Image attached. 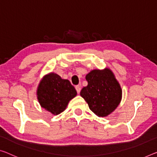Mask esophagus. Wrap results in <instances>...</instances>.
<instances>
[{
	"label": "esophagus",
	"instance_id": "1",
	"mask_svg": "<svg viewBox=\"0 0 157 157\" xmlns=\"http://www.w3.org/2000/svg\"><path fill=\"white\" fill-rule=\"evenodd\" d=\"M75 88H76V91H77V93L78 94H79V93H80V91H81V86H75Z\"/></svg>",
	"mask_w": 157,
	"mask_h": 157
}]
</instances>
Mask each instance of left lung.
I'll return each instance as SVG.
<instances>
[{
  "mask_svg": "<svg viewBox=\"0 0 157 157\" xmlns=\"http://www.w3.org/2000/svg\"><path fill=\"white\" fill-rule=\"evenodd\" d=\"M88 86L83 87L81 96L90 109L98 117H107L119 105L122 90L114 74L109 69H95L86 76Z\"/></svg>",
  "mask_w": 157,
  "mask_h": 157,
  "instance_id": "obj_1",
  "label": "left lung"
}]
</instances>
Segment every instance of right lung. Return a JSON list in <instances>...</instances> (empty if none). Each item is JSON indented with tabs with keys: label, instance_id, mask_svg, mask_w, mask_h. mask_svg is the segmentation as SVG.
I'll list each match as a JSON object with an SVG mask.
<instances>
[{
	"label": "right lung",
	"instance_id": "right-lung-1",
	"mask_svg": "<svg viewBox=\"0 0 157 157\" xmlns=\"http://www.w3.org/2000/svg\"><path fill=\"white\" fill-rule=\"evenodd\" d=\"M76 90L69 80L62 79L56 74L45 76L38 86V100L40 106L53 114L64 112Z\"/></svg>",
	"mask_w": 157,
	"mask_h": 157
}]
</instances>
